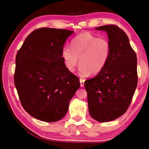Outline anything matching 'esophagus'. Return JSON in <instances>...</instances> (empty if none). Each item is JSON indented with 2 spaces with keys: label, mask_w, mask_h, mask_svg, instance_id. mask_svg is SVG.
Segmentation results:
<instances>
[{
  "label": "esophagus",
  "mask_w": 149,
  "mask_h": 149,
  "mask_svg": "<svg viewBox=\"0 0 149 149\" xmlns=\"http://www.w3.org/2000/svg\"><path fill=\"white\" fill-rule=\"evenodd\" d=\"M80 84H81V87H83L84 85V79H81L80 78Z\"/></svg>",
  "instance_id": "34e87169"
}]
</instances>
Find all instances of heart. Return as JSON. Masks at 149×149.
Listing matches in <instances>:
<instances>
[{"label":"heart","instance_id":"heart-1","mask_svg":"<svg viewBox=\"0 0 149 149\" xmlns=\"http://www.w3.org/2000/svg\"><path fill=\"white\" fill-rule=\"evenodd\" d=\"M71 47L65 46L62 57L66 68L73 72L79 63L81 76L99 74L109 59L111 47L108 40L98 38L90 32L78 34L71 41Z\"/></svg>","mask_w":149,"mask_h":149}]
</instances>
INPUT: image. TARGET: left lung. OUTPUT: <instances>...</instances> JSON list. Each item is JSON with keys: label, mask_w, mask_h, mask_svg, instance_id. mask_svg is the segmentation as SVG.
I'll return each mask as SVG.
<instances>
[{"label": "left lung", "mask_w": 149, "mask_h": 149, "mask_svg": "<svg viewBox=\"0 0 149 149\" xmlns=\"http://www.w3.org/2000/svg\"><path fill=\"white\" fill-rule=\"evenodd\" d=\"M95 29L107 33L111 52L102 70L85 81L84 86L90 116L106 122L122 116L130 106L138 84L137 57L119 27L106 25Z\"/></svg>", "instance_id": "1"}]
</instances>
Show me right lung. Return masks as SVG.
I'll return each mask as SVG.
<instances>
[{"label": "right lung", "mask_w": 149, "mask_h": 149, "mask_svg": "<svg viewBox=\"0 0 149 149\" xmlns=\"http://www.w3.org/2000/svg\"><path fill=\"white\" fill-rule=\"evenodd\" d=\"M73 31L43 27L33 31L18 50L14 82L22 107L34 118L54 122L68 111L80 87L66 68L62 50Z\"/></svg>", "instance_id": "add662e5"}]
</instances>
